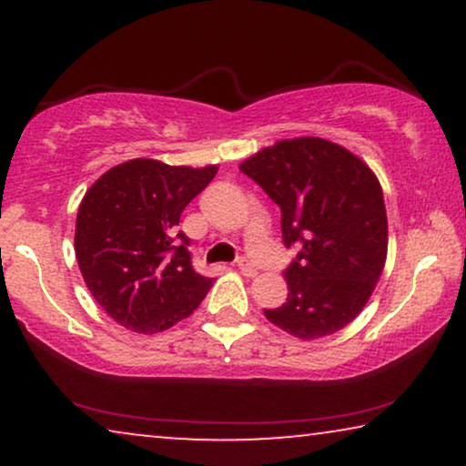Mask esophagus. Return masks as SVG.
Instances as JSON below:
<instances>
[{
	"label": "esophagus",
	"mask_w": 466,
	"mask_h": 466,
	"mask_svg": "<svg viewBox=\"0 0 466 466\" xmlns=\"http://www.w3.org/2000/svg\"><path fill=\"white\" fill-rule=\"evenodd\" d=\"M238 269H239L241 273H244V276H248V278H254V276H257V273H258L257 267H254L246 257H241V258L238 260Z\"/></svg>",
	"instance_id": "1"
}]
</instances>
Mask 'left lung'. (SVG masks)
I'll return each instance as SVG.
<instances>
[{
    "instance_id": "1",
    "label": "left lung",
    "mask_w": 466,
    "mask_h": 466,
    "mask_svg": "<svg viewBox=\"0 0 466 466\" xmlns=\"http://www.w3.org/2000/svg\"><path fill=\"white\" fill-rule=\"evenodd\" d=\"M278 203L289 299L267 320L301 339L333 335L365 308L386 263L388 220L373 171L322 137L278 142L239 165Z\"/></svg>"
}]
</instances>
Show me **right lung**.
Here are the masks:
<instances>
[{"mask_svg": "<svg viewBox=\"0 0 466 466\" xmlns=\"http://www.w3.org/2000/svg\"><path fill=\"white\" fill-rule=\"evenodd\" d=\"M216 167L133 158L106 171L78 208L76 258L106 314L136 333H158L199 308L214 279L193 267L182 209Z\"/></svg>", "mask_w": 466, "mask_h": 466, "instance_id": "obj_1", "label": "right lung"}]
</instances>
